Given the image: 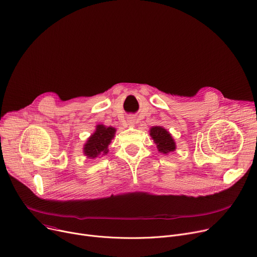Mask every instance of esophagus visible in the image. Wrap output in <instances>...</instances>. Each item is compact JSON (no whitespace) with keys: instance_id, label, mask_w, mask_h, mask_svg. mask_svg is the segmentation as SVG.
I'll list each match as a JSON object with an SVG mask.
<instances>
[{"instance_id":"34e87169","label":"esophagus","mask_w":257,"mask_h":257,"mask_svg":"<svg viewBox=\"0 0 257 257\" xmlns=\"http://www.w3.org/2000/svg\"><path fill=\"white\" fill-rule=\"evenodd\" d=\"M135 122H136V119H135V117L134 116H128L127 117V124L130 125V126H134L135 125Z\"/></svg>"}]
</instances>
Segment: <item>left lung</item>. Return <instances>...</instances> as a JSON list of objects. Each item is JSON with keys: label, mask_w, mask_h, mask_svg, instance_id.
<instances>
[{"label": "left lung", "mask_w": 257, "mask_h": 257, "mask_svg": "<svg viewBox=\"0 0 257 257\" xmlns=\"http://www.w3.org/2000/svg\"><path fill=\"white\" fill-rule=\"evenodd\" d=\"M150 137L156 144V148L160 153L168 155L176 150V142L168 130L163 126H152L149 131Z\"/></svg>", "instance_id": "left-lung-1"}]
</instances>
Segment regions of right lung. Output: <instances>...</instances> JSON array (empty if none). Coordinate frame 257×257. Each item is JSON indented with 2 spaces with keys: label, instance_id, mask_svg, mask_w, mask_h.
Here are the masks:
<instances>
[{
  "label": "right lung",
  "instance_id": "right-lung-1",
  "mask_svg": "<svg viewBox=\"0 0 257 257\" xmlns=\"http://www.w3.org/2000/svg\"><path fill=\"white\" fill-rule=\"evenodd\" d=\"M116 128L113 126H105L104 124H97L95 131L83 146V154L87 159L94 160L98 156L108 154L109 145L114 139Z\"/></svg>",
  "mask_w": 257,
  "mask_h": 257
}]
</instances>
